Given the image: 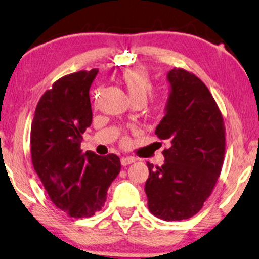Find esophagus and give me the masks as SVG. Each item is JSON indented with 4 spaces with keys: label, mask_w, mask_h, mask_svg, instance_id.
Instances as JSON below:
<instances>
[{
    "label": "esophagus",
    "mask_w": 259,
    "mask_h": 259,
    "mask_svg": "<svg viewBox=\"0 0 259 259\" xmlns=\"http://www.w3.org/2000/svg\"><path fill=\"white\" fill-rule=\"evenodd\" d=\"M134 162H136V158H134V157H122L121 158V164L123 166L130 165V164H132Z\"/></svg>",
    "instance_id": "obj_1"
}]
</instances>
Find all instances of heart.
Listing matches in <instances>:
<instances>
[{
    "mask_svg": "<svg viewBox=\"0 0 259 259\" xmlns=\"http://www.w3.org/2000/svg\"><path fill=\"white\" fill-rule=\"evenodd\" d=\"M122 82L125 84L127 92H128L131 99L133 102H145L147 95L152 92L153 84L151 79L150 73L144 68L136 66V68L128 69L123 72ZM162 107V103L158 100L153 101V108L159 109ZM123 144L128 143V138L123 137Z\"/></svg>",
    "mask_w": 259,
    "mask_h": 259,
    "instance_id": "obj_1",
    "label": "heart"
}]
</instances>
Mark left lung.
Returning <instances> with one entry per match:
<instances>
[{
    "instance_id": "8db88e82",
    "label": "left lung",
    "mask_w": 259,
    "mask_h": 259,
    "mask_svg": "<svg viewBox=\"0 0 259 259\" xmlns=\"http://www.w3.org/2000/svg\"><path fill=\"white\" fill-rule=\"evenodd\" d=\"M171 94L166 114L157 126L165 163H147L149 210L165 221L189 219L210 196L224 164L225 123L215 100L193 72L174 68L167 73Z\"/></svg>"
}]
</instances>
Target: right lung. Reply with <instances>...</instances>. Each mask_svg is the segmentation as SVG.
<instances>
[{"label": "right lung", "mask_w": 259, "mask_h": 259, "mask_svg": "<svg viewBox=\"0 0 259 259\" xmlns=\"http://www.w3.org/2000/svg\"><path fill=\"white\" fill-rule=\"evenodd\" d=\"M97 72L83 70L56 80L39 100L31 126L35 172L55 206L76 219L102 209L121 170L116 154L80 150L82 134L93 121L89 88Z\"/></svg>", "instance_id": "1"}]
</instances>
